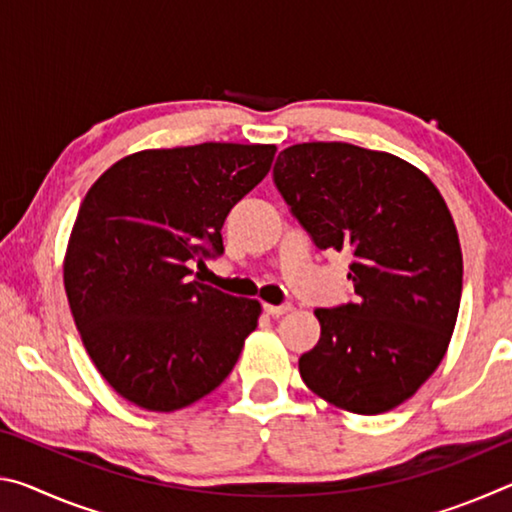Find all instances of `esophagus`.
<instances>
[{
  "instance_id": "34e87169",
  "label": "esophagus",
  "mask_w": 512,
  "mask_h": 512,
  "mask_svg": "<svg viewBox=\"0 0 512 512\" xmlns=\"http://www.w3.org/2000/svg\"><path fill=\"white\" fill-rule=\"evenodd\" d=\"M264 311L268 316H282L291 311V305H264Z\"/></svg>"
}]
</instances>
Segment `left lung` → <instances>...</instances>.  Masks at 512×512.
Masks as SVG:
<instances>
[{
	"label": "left lung",
	"instance_id": "1",
	"mask_svg": "<svg viewBox=\"0 0 512 512\" xmlns=\"http://www.w3.org/2000/svg\"><path fill=\"white\" fill-rule=\"evenodd\" d=\"M273 183L320 250L350 253L354 300L314 311L320 339L298 361L302 381L345 411L395 409L443 361L461 305L443 196L413 164L345 142L289 146Z\"/></svg>",
	"mask_w": 512,
	"mask_h": 512
}]
</instances>
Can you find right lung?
<instances>
[{
    "label": "right lung",
    "mask_w": 512,
    "mask_h": 512,
    "mask_svg": "<svg viewBox=\"0 0 512 512\" xmlns=\"http://www.w3.org/2000/svg\"><path fill=\"white\" fill-rule=\"evenodd\" d=\"M273 144L140 151L90 187L65 255V291L103 379L146 411H178L230 375L257 300L192 280L223 255L221 228L262 183Z\"/></svg>",
    "instance_id": "1"
}]
</instances>
